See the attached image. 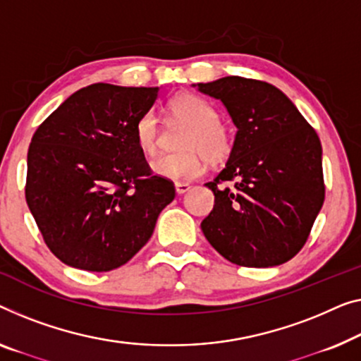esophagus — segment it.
I'll list each match as a JSON object with an SVG mask.
<instances>
[{"label":"esophagus","instance_id":"esophagus-1","mask_svg":"<svg viewBox=\"0 0 361 361\" xmlns=\"http://www.w3.org/2000/svg\"><path fill=\"white\" fill-rule=\"evenodd\" d=\"M190 190H191V186L188 185V183H175L176 195H185V192H188Z\"/></svg>","mask_w":361,"mask_h":361}]
</instances>
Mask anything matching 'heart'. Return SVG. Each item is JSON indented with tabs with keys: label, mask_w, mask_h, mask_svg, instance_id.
<instances>
[{
	"label": "heart",
	"mask_w": 361,
	"mask_h": 361,
	"mask_svg": "<svg viewBox=\"0 0 361 361\" xmlns=\"http://www.w3.org/2000/svg\"><path fill=\"white\" fill-rule=\"evenodd\" d=\"M169 111L175 121L190 126L181 141L186 152L159 155L150 162L154 175L165 180H190L202 170V155L209 162L227 159L232 150L228 129L220 123V113L212 104L192 94H181L170 100ZM160 125L154 110L144 111L134 125V139L139 150L154 155L159 147Z\"/></svg>",
	"instance_id": "obj_1"
}]
</instances>
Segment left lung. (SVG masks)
I'll list each match as a JSON object with an SVG mask.
<instances>
[{"instance_id":"8db88e82","label":"left lung","mask_w":361,"mask_h":361,"mask_svg":"<svg viewBox=\"0 0 361 361\" xmlns=\"http://www.w3.org/2000/svg\"><path fill=\"white\" fill-rule=\"evenodd\" d=\"M192 87L222 102L236 126L227 165L206 183L215 204L204 236L233 264H283L303 248L324 202L318 134L272 84L227 76ZM225 180L235 186L222 188Z\"/></svg>"}]
</instances>
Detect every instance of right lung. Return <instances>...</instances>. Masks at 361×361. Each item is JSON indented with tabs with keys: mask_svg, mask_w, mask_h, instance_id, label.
I'll return each instance as SVG.
<instances>
[{
	"mask_svg": "<svg viewBox=\"0 0 361 361\" xmlns=\"http://www.w3.org/2000/svg\"><path fill=\"white\" fill-rule=\"evenodd\" d=\"M160 87L92 84L69 95L32 137L25 201L64 264L106 272L154 233L173 183L154 176L134 139Z\"/></svg>",
	"mask_w": 361,
	"mask_h": 361,
	"instance_id": "add662e5",
	"label": "right lung"
}]
</instances>
